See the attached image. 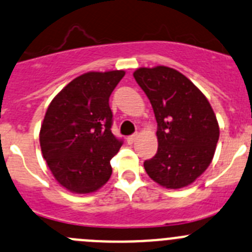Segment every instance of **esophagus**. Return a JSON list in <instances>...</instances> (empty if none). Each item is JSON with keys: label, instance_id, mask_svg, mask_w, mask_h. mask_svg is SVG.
I'll return each mask as SVG.
<instances>
[{"label": "esophagus", "instance_id": "34e87169", "mask_svg": "<svg viewBox=\"0 0 252 252\" xmlns=\"http://www.w3.org/2000/svg\"><path fill=\"white\" fill-rule=\"evenodd\" d=\"M137 137H138L137 133H133V135L128 136V137H127V142L130 143V145H131V143H133V142H135L136 140H137Z\"/></svg>", "mask_w": 252, "mask_h": 252}]
</instances>
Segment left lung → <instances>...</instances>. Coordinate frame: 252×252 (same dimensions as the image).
I'll return each instance as SVG.
<instances>
[{
    "label": "left lung",
    "mask_w": 252,
    "mask_h": 252,
    "mask_svg": "<svg viewBox=\"0 0 252 252\" xmlns=\"http://www.w3.org/2000/svg\"><path fill=\"white\" fill-rule=\"evenodd\" d=\"M133 78L150 99L157 121V153L145 160L159 186L178 189L209 167L219 140V125L209 101L187 76L168 66L140 68Z\"/></svg>",
    "instance_id": "left-lung-1"
}]
</instances>
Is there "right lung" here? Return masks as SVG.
<instances>
[{"mask_svg": "<svg viewBox=\"0 0 252 252\" xmlns=\"http://www.w3.org/2000/svg\"><path fill=\"white\" fill-rule=\"evenodd\" d=\"M124 70L89 71L71 80L48 106L39 133L43 157L62 187L93 193L112 173L122 141L111 132L109 99Z\"/></svg>", "mask_w": 252, "mask_h": 252, "instance_id": "obj_1", "label": "right lung"}]
</instances>
